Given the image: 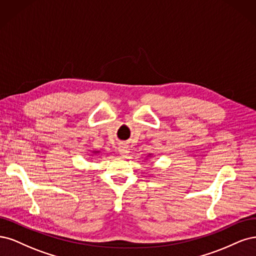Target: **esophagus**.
<instances>
[{"label":"esophagus","mask_w":256,"mask_h":256,"mask_svg":"<svg viewBox=\"0 0 256 256\" xmlns=\"http://www.w3.org/2000/svg\"><path fill=\"white\" fill-rule=\"evenodd\" d=\"M119 153H120L121 155H123V156L128 155V154L130 153V148H128V144H121V146H119Z\"/></svg>","instance_id":"1"}]
</instances>
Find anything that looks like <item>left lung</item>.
I'll return each instance as SVG.
<instances>
[{"mask_svg":"<svg viewBox=\"0 0 256 256\" xmlns=\"http://www.w3.org/2000/svg\"><path fill=\"white\" fill-rule=\"evenodd\" d=\"M150 155H151V154H150Z\"/></svg>","mask_w":256,"mask_h":256,"instance_id":"left-lung-1","label":"left lung"}]
</instances>
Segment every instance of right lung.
Returning a JSON list of instances; mask_svg holds the SVG:
<instances>
[{
    "mask_svg": "<svg viewBox=\"0 0 256 256\" xmlns=\"http://www.w3.org/2000/svg\"><path fill=\"white\" fill-rule=\"evenodd\" d=\"M94 153H98V151H94Z\"/></svg>",
    "mask_w": 256,
    "mask_h": 256,
    "instance_id": "1",
    "label": "right lung"
}]
</instances>
